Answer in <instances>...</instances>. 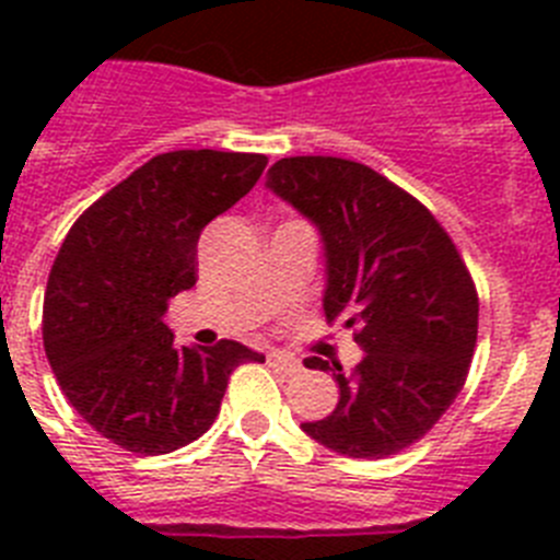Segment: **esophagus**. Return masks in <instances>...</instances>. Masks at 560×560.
<instances>
[{
    "instance_id": "1",
    "label": "esophagus",
    "mask_w": 560,
    "mask_h": 560,
    "mask_svg": "<svg viewBox=\"0 0 560 560\" xmlns=\"http://www.w3.org/2000/svg\"><path fill=\"white\" fill-rule=\"evenodd\" d=\"M269 364L275 370H280V373L285 375H294L300 373V361L291 359V355H283V353H269Z\"/></svg>"
}]
</instances>
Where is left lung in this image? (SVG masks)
<instances>
[{
	"instance_id": "obj_1",
	"label": "left lung",
	"mask_w": 560,
	"mask_h": 560,
	"mask_svg": "<svg viewBox=\"0 0 560 560\" xmlns=\"http://www.w3.org/2000/svg\"><path fill=\"white\" fill-rule=\"evenodd\" d=\"M266 187L316 224L325 316H341L364 350L353 375L336 364L339 404L303 432L345 457L404 452L452 407L477 348L479 296L457 246L415 196L361 162L289 156Z\"/></svg>"
}]
</instances>
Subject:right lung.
<instances>
[{"instance_id": "right-lung-1", "label": "right lung", "mask_w": 560, "mask_h": 560, "mask_svg": "<svg viewBox=\"0 0 560 560\" xmlns=\"http://www.w3.org/2000/svg\"><path fill=\"white\" fill-rule=\"evenodd\" d=\"M264 153L171 151L112 187L63 237L44 296V350L89 427L133 454L187 446L219 418L241 341L176 348L167 300L196 285V246L255 187Z\"/></svg>"}]
</instances>
